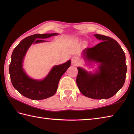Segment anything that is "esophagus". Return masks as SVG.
Masks as SVG:
<instances>
[{"instance_id":"34e87169","label":"esophagus","mask_w":134,"mask_h":134,"mask_svg":"<svg viewBox=\"0 0 134 134\" xmlns=\"http://www.w3.org/2000/svg\"><path fill=\"white\" fill-rule=\"evenodd\" d=\"M71 61H72V64H77V63H79V58H78V56H74L72 58Z\"/></svg>"}]
</instances>
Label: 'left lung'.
<instances>
[{"label":"left lung","mask_w":134,"mask_h":134,"mask_svg":"<svg viewBox=\"0 0 134 134\" xmlns=\"http://www.w3.org/2000/svg\"><path fill=\"white\" fill-rule=\"evenodd\" d=\"M102 41L92 48L83 51V58L87 61L99 63L94 74L78 67L76 82L82 94L93 99L112 97L123 87L126 79V56L115 40L101 35H94Z\"/></svg>","instance_id":"obj_1"}]
</instances>
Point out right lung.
Returning <instances> with one entry per match:
<instances>
[{"label":"right lung","mask_w":134,"mask_h":134,"mask_svg":"<svg viewBox=\"0 0 134 134\" xmlns=\"http://www.w3.org/2000/svg\"><path fill=\"white\" fill-rule=\"evenodd\" d=\"M58 33L35 34L19 42L11 55L9 66L10 78L14 87L22 96L33 100H40L53 96L58 89L62 76L71 65V60L54 66L43 80H35L27 75L22 68V63L27 51L33 44L45 42L44 38L58 35Z\"/></svg>","instance_id":"right-lung-1"}]
</instances>
